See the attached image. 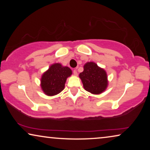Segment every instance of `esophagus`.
I'll list each match as a JSON object with an SVG mask.
<instances>
[{
	"instance_id": "1",
	"label": "esophagus",
	"mask_w": 150,
	"mask_h": 150,
	"mask_svg": "<svg viewBox=\"0 0 150 150\" xmlns=\"http://www.w3.org/2000/svg\"><path fill=\"white\" fill-rule=\"evenodd\" d=\"M73 72H74V74L75 76H77L78 75V72H77L76 69H74Z\"/></svg>"
}]
</instances>
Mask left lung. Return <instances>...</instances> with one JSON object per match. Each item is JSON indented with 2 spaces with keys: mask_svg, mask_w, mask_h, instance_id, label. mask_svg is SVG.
Masks as SVG:
<instances>
[{
  "mask_svg": "<svg viewBox=\"0 0 150 150\" xmlns=\"http://www.w3.org/2000/svg\"><path fill=\"white\" fill-rule=\"evenodd\" d=\"M79 77L86 91L93 94L102 93L108 85L106 71L95 63H86L84 65L83 71L80 73Z\"/></svg>",
  "mask_w": 150,
  "mask_h": 150,
  "instance_id": "obj_1",
  "label": "left lung"
}]
</instances>
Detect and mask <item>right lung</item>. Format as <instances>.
<instances>
[{"label":"right lung","instance_id":"add662e5","mask_svg":"<svg viewBox=\"0 0 150 150\" xmlns=\"http://www.w3.org/2000/svg\"><path fill=\"white\" fill-rule=\"evenodd\" d=\"M71 74V70L68 67H63L60 63L51 65L48 71L42 75L41 87L45 94L54 96L64 89L67 77Z\"/></svg>","mask_w":150,"mask_h":150}]
</instances>
